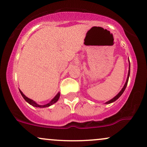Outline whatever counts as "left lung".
Instances as JSON below:
<instances>
[{
    "label": "left lung",
    "mask_w": 147,
    "mask_h": 147,
    "mask_svg": "<svg viewBox=\"0 0 147 147\" xmlns=\"http://www.w3.org/2000/svg\"><path fill=\"white\" fill-rule=\"evenodd\" d=\"M129 72H128V76H127V79H126V83H125V84H124V87L122 88V90H120V92H119V93H118L117 95L115 96V97H114L113 98V99H111V100H109V101H108V102H106L105 103L106 104H111V103H113V102H115V101L117 100V99L118 98H119V97H120L121 95H122V94H123V92H124V91L125 90V89H126V86H127V84H128V81H129V75H130V61H129Z\"/></svg>",
    "instance_id": "obj_1"
}]
</instances>
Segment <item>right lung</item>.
Returning <instances> with one entry per match:
<instances>
[{
    "mask_svg": "<svg viewBox=\"0 0 147 147\" xmlns=\"http://www.w3.org/2000/svg\"><path fill=\"white\" fill-rule=\"evenodd\" d=\"M19 91H20V92H21V95L23 96V98H24L25 100L26 101V102H28V104H30V105H32V106H34V107H38V108H45V107H49V106H52V104H55V103H56V102H57V101H58V99H59V97H60V92H59L58 93H57V95H56V96H55V97H54V98L52 99V100L50 101V102L48 103V104H44V105H39V104H37L36 102H35L34 101L32 100V99H31L28 98V97H26V96H25V95H24V94L23 93V92H22V91H21V90H20V89H19Z\"/></svg>",
    "mask_w": 147,
    "mask_h": 147,
    "instance_id": "add662e5",
    "label": "right lung"
}]
</instances>
